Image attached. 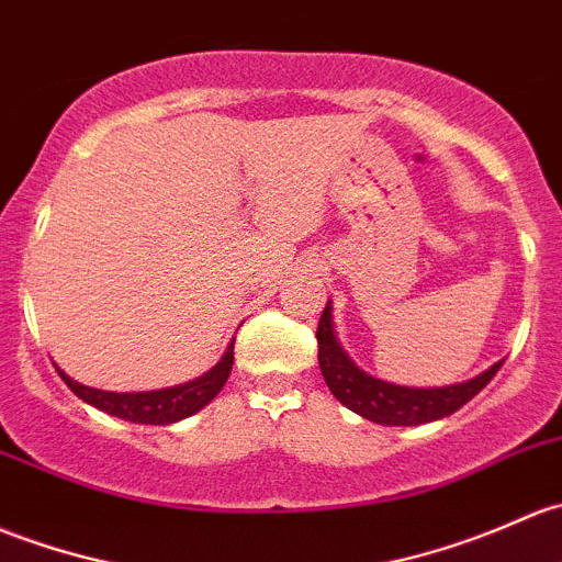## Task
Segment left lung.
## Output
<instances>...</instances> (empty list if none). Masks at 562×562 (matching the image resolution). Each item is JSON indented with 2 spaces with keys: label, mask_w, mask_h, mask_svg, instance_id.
<instances>
[{
  "label": "left lung",
  "mask_w": 562,
  "mask_h": 562,
  "mask_svg": "<svg viewBox=\"0 0 562 562\" xmlns=\"http://www.w3.org/2000/svg\"><path fill=\"white\" fill-rule=\"evenodd\" d=\"M317 360H321L323 380H326L330 393L347 409L380 425H423L441 420V417L452 415L460 406L469 404L504 366V360H498L484 374L450 387H404L376 380V376L358 369L336 341L334 323H330V301L323 310L321 323H317Z\"/></svg>",
  "instance_id": "8db88e82"
}]
</instances>
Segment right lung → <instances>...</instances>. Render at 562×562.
Wrapping results in <instances>:
<instances>
[{
  "label": "right lung",
  "mask_w": 562,
  "mask_h": 562,
  "mask_svg": "<svg viewBox=\"0 0 562 562\" xmlns=\"http://www.w3.org/2000/svg\"><path fill=\"white\" fill-rule=\"evenodd\" d=\"M234 366V341L228 345L226 356L221 358V363L212 371H206L199 380L186 382V385L177 387H164V390H147V393H110V390H97L86 387L80 382H75L72 376L64 374L61 369L58 376L67 382V387L72 390L78 398L86 404L97 406V409L108 412L112 417H121V420H132L142 425H169L182 420V417L196 415L202 406L210 404L221 387L226 385L228 374H232Z\"/></svg>",
  "instance_id": "obj_1"
}]
</instances>
